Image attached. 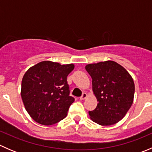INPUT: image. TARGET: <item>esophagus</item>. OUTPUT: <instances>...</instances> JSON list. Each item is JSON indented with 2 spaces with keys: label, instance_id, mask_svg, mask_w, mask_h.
Returning <instances> with one entry per match:
<instances>
[{
  "label": "esophagus",
  "instance_id": "esophagus-1",
  "mask_svg": "<svg viewBox=\"0 0 152 152\" xmlns=\"http://www.w3.org/2000/svg\"><path fill=\"white\" fill-rule=\"evenodd\" d=\"M87 97V93H82V96L80 97V99H81V100H84V99H85Z\"/></svg>",
  "mask_w": 152,
  "mask_h": 152
}]
</instances>
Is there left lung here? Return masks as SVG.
<instances>
[{"mask_svg": "<svg viewBox=\"0 0 152 152\" xmlns=\"http://www.w3.org/2000/svg\"><path fill=\"white\" fill-rule=\"evenodd\" d=\"M85 69L91 76L93 91L98 101L89 111L90 119L102 126L120 121L133 103L134 83L126 70L114 61L89 64Z\"/></svg>", "mask_w": 152, "mask_h": 152, "instance_id": "left-lung-1", "label": "left lung"}]
</instances>
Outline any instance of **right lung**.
<instances>
[{
	"instance_id": "obj_1",
	"label": "right lung",
	"mask_w": 152,
	"mask_h": 152,
	"mask_svg": "<svg viewBox=\"0 0 152 152\" xmlns=\"http://www.w3.org/2000/svg\"><path fill=\"white\" fill-rule=\"evenodd\" d=\"M73 69V64L42 61L26 72L21 98L29 115L37 123L53 125L66 117L74 102V98L69 96L67 82V76Z\"/></svg>"
}]
</instances>
